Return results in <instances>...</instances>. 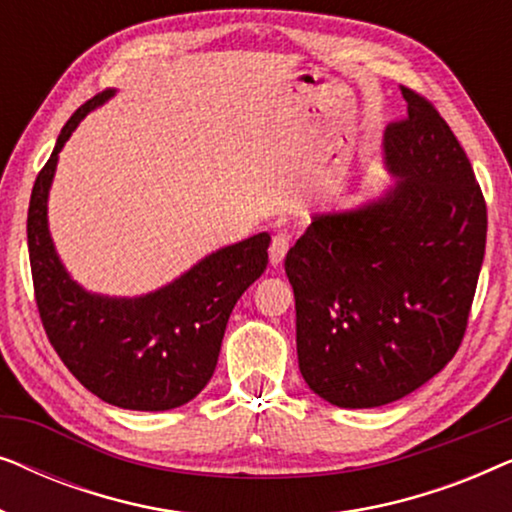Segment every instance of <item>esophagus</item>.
<instances>
[{
    "instance_id": "1",
    "label": "esophagus",
    "mask_w": 512,
    "mask_h": 512,
    "mask_svg": "<svg viewBox=\"0 0 512 512\" xmlns=\"http://www.w3.org/2000/svg\"><path fill=\"white\" fill-rule=\"evenodd\" d=\"M291 247V240H289V233H277L272 237V244H270V263L272 265H282L286 251Z\"/></svg>"
}]
</instances>
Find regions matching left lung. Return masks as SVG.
<instances>
[{
    "mask_svg": "<svg viewBox=\"0 0 512 512\" xmlns=\"http://www.w3.org/2000/svg\"><path fill=\"white\" fill-rule=\"evenodd\" d=\"M384 130L394 186L314 214L286 254L298 368L338 408L412 394L457 354L485 258L487 207L450 125L415 90Z\"/></svg>",
    "mask_w": 512,
    "mask_h": 512,
    "instance_id": "left-lung-1",
    "label": "left lung"
}]
</instances>
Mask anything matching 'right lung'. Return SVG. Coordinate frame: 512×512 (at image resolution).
I'll return each mask as SVG.
<instances>
[{
  "mask_svg": "<svg viewBox=\"0 0 512 512\" xmlns=\"http://www.w3.org/2000/svg\"><path fill=\"white\" fill-rule=\"evenodd\" d=\"M104 90L74 111L34 181L27 247L34 296L62 363L104 403L125 410H172L212 380L230 312L268 265L270 235L258 233L207 254L174 282L135 298L93 293L72 279L48 230V193L58 156Z\"/></svg>",
  "mask_w": 512,
  "mask_h": 512,
  "instance_id": "1",
  "label": "right lung"
}]
</instances>
